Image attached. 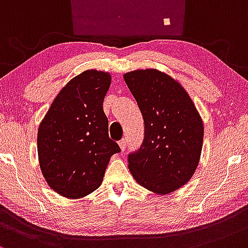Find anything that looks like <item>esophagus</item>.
Returning <instances> with one entry per match:
<instances>
[{"label":"esophagus","instance_id":"34e87169","mask_svg":"<svg viewBox=\"0 0 248 248\" xmlns=\"http://www.w3.org/2000/svg\"><path fill=\"white\" fill-rule=\"evenodd\" d=\"M118 145L121 147V150H125V147H126V139H122V140H119Z\"/></svg>","mask_w":248,"mask_h":248}]
</instances>
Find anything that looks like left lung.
I'll return each mask as SVG.
<instances>
[{"label":"left lung","mask_w":248,"mask_h":248,"mask_svg":"<svg viewBox=\"0 0 248 248\" xmlns=\"http://www.w3.org/2000/svg\"><path fill=\"white\" fill-rule=\"evenodd\" d=\"M144 118V140L129 155L136 182L157 194H169L193 176L202 155L204 125L179 82L155 69L124 74Z\"/></svg>","instance_id":"left-lung-1"}]
</instances>
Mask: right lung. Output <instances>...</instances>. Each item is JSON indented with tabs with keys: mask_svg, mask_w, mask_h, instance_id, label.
<instances>
[{
	"mask_svg": "<svg viewBox=\"0 0 248 248\" xmlns=\"http://www.w3.org/2000/svg\"><path fill=\"white\" fill-rule=\"evenodd\" d=\"M109 72L77 75L58 93L37 132L42 174L55 192L69 199L84 198L99 187L111 155L121 151L109 138L103 101Z\"/></svg>",
	"mask_w": 248,
	"mask_h": 248,
	"instance_id": "obj_1",
	"label": "right lung"
}]
</instances>
